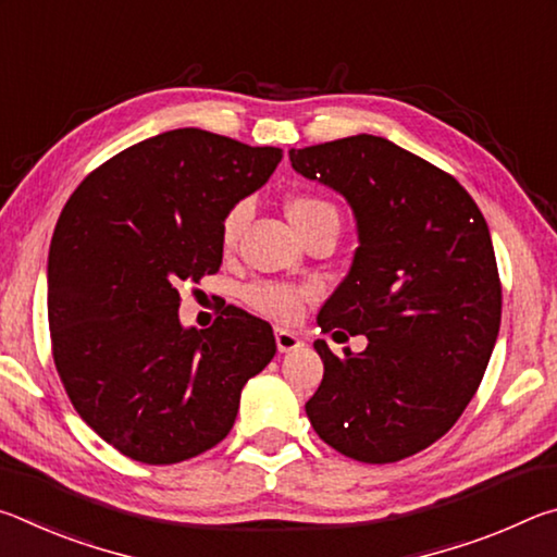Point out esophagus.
<instances>
[{"mask_svg": "<svg viewBox=\"0 0 557 557\" xmlns=\"http://www.w3.org/2000/svg\"><path fill=\"white\" fill-rule=\"evenodd\" d=\"M275 342H277V351L280 354H289V351H297L299 346H305V342L295 334V332H287V329H277L275 332Z\"/></svg>", "mask_w": 557, "mask_h": 557, "instance_id": "esophagus-1", "label": "esophagus"}]
</instances>
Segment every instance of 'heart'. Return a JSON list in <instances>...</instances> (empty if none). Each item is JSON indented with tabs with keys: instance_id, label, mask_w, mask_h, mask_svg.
Returning <instances> with one entry per match:
<instances>
[{
	"instance_id": "1",
	"label": "heart",
	"mask_w": 557,
	"mask_h": 557,
	"mask_svg": "<svg viewBox=\"0 0 557 557\" xmlns=\"http://www.w3.org/2000/svg\"><path fill=\"white\" fill-rule=\"evenodd\" d=\"M248 206L235 203L233 209L223 215L221 221V245L223 248H233L238 235L243 233L245 223H248ZM287 219L295 225L297 233L301 235L307 228H312L319 221L336 219L338 213L329 201L319 199V196L301 194L287 201ZM312 292L305 287H292V285H277V282H256L245 289V299L256 312L265 314L277 322H295L305 309V301Z\"/></svg>"
}]
</instances>
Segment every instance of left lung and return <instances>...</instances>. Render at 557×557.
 <instances>
[{
	"label": "left lung",
	"mask_w": 557,
	"mask_h": 557,
	"mask_svg": "<svg viewBox=\"0 0 557 557\" xmlns=\"http://www.w3.org/2000/svg\"><path fill=\"white\" fill-rule=\"evenodd\" d=\"M289 162L342 194L356 221L351 268L317 324L369 338L344 356L317 338L324 379L307 418L356 461L418 455L459 420L494 351L502 282L488 225L457 178L383 137L289 149Z\"/></svg>",
	"instance_id": "1"
}]
</instances>
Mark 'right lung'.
<instances>
[{
    "label": "right lung",
    "instance_id": "right-lung-1",
    "mask_svg": "<svg viewBox=\"0 0 557 557\" xmlns=\"http://www.w3.org/2000/svg\"><path fill=\"white\" fill-rule=\"evenodd\" d=\"M277 147L184 127L108 159L61 211L49 250L53 361L73 408L122 455L176 465L228 435L277 346L225 307L184 326L178 287L221 268V221L268 182Z\"/></svg>",
    "mask_w": 557,
    "mask_h": 557
}]
</instances>
